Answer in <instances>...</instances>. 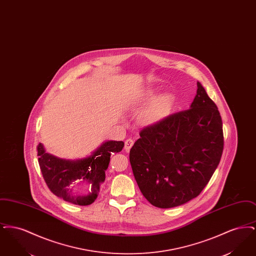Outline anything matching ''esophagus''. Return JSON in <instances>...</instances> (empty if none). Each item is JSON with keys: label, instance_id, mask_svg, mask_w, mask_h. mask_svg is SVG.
<instances>
[{"label": "esophagus", "instance_id": "1", "mask_svg": "<svg viewBox=\"0 0 256 256\" xmlns=\"http://www.w3.org/2000/svg\"><path fill=\"white\" fill-rule=\"evenodd\" d=\"M134 142L132 139H130V138L126 139V140L124 141V150H126V152H128V150L132 148V146H134Z\"/></svg>", "mask_w": 256, "mask_h": 256}]
</instances>
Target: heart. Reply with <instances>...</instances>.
Wrapping results in <instances>:
<instances>
[{"label":"heart","instance_id":"1","mask_svg":"<svg viewBox=\"0 0 256 256\" xmlns=\"http://www.w3.org/2000/svg\"><path fill=\"white\" fill-rule=\"evenodd\" d=\"M148 100V97L144 98ZM169 106L168 98H160L154 100L141 115V122L144 124H152L158 122L164 116V113Z\"/></svg>","mask_w":256,"mask_h":256}]
</instances>
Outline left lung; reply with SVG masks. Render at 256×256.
Returning <instances> with one entry per match:
<instances>
[{"label":"left lung","mask_w":256,"mask_h":256,"mask_svg":"<svg viewBox=\"0 0 256 256\" xmlns=\"http://www.w3.org/2000/svg\"><path fill=\"white\" fill-rule=\"evenodd\" d=\"M130 152L140 191L154 206H178L209 182L224 150L222 122L216 104L200 82L188 110L142 128Z\"/></svg>","instance_id":"left-lung-1"}]
</instances>
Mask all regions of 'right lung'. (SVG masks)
Masks as SVG:
<instances>
[{
	"instance_id": "1",
	"label": "right lung",
	"mask_w": 256,
	"mask_h": 256,
	"mask_svg": "<svg viewBox=\"0 0 256 256\" xmlns=\"http://www.w3.org/2000/svg\"><path fill=\"white\" fill-rule=\"evenodd\" d=\"M122 148V141H108L91 156L70 161L47 154L43 145L38 144L37 156L43 178L52 193L70 204L89 206L98 196L100 183L104 182L110 154L121 152ZM80 178L92 184V192L89 196H74L72 194L70 185Z\"/></svg>"
}]
</instances>
